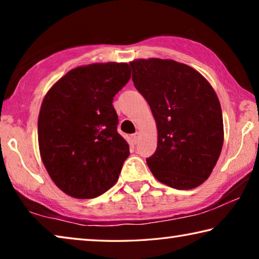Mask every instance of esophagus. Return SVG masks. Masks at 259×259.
<instances>
[{"label": "esophagus", "instance_id": "obj_1", "mask_svg": "<svg viewBox=\"0 0 259 259\" xmlns=\"http://www.w3.org/2000/svg\"><path fill=\"white\" fill-rule=\"evenodd\" d=\"M131 138H133V142L136 144V143H138V140H139V133H135L133 136H131Z\"/></svg>", "mask_w": 259, "mask_h": 259}]
</instances>
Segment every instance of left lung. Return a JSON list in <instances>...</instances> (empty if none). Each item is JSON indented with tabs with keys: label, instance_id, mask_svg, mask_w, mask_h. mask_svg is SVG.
Segmentation results:
<instances>
[{
	"label": "left lung",
	"instance_id": "1",
	"mask_svg": "<svg viewBox=\"0 0 259 259\" xmlns=\"http://www.w3.org/2000/svg\"><path fill=\"white\" fill-rule=\"evenodd\" d=\"M130 66L156 122L157 147L146 160L148 168L176 190L198 187L211 174L224 142L216 93L198 71L171 59H137Z\"/></svg>",
	"mask_w": 259,
	"mask_h": 259
}]
</instances>
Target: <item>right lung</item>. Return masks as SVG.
<instances>
[{"mask_svg": "<svg viewBox=\"0 0 259 259\" xmlns=\"http://www.w3.org/2000/svg\"><path fill=\"white\" fill-rule=\"evenodd\" d=\"M126 63L69 71L48 91L38 114L40 154L52 181L76 199H93L119 179L129 145L117 133L113 97L130 80Z\"/></svg>", "mask_w": 259, "mask_h": 259, "instance_id": "obj_1", "label": "right lung"}]
</instances>
